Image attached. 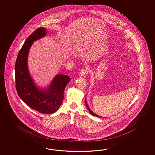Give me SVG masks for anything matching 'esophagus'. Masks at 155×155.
Returning a JSON list of instances; mask_svg holds the SVG:
<instances>
[{
  "label": "esophagus",
  "mask_w": 155,
  "mask_h": 155,
  "mask_svg": "<svg viewBox=\"0 0 155 155\" xmlns=\"http://www.w3.org/2000/svg\"><path fill=\"white\" fill-rule=\"evenodd\" d=\"M88 73V70L87 69H83L81 70L80 73H79V75L80 76H84L86 74H87Z\"/></svg>",
  "instance_id": "34e87169"
}]
</instances>
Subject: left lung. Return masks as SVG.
<instances>
[{
    "instance_id": "8db88e82",
    "label": "left lung",
    "mask_w": 155,
    "mask_h": 155,
    "mask_svg": "<svg viewBox=\"0 0 155 155\" xmlns=\"http://www.w3.org/2000/svg\"><path fill=\"white\" fill-rule=\"evenodd\" d=\"M85 103H86V107H87V108L88 109V110H89V112H90V113L91 114V115H92L94 116H96V117H102V116H100L97 115H96V114H95V113H94V112H92V111L90 110V109L89 108V106H88V105H87V102H86V101L85 100Z\"/></svg>"
}]
</instances>
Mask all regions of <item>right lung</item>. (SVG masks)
Instances as JSON below:
<instances>
[{
	"mask_svg": "<svg viewBox=\"0 0 155 155\" xmlns=\"http://www.w3.org/2000/svg\"><path fill=\"white\" fill-rule=\"evenodd\" d=\"M45 34V29L39 28L24 43L15 63V86L20 99L31 109L41 114H51L56 112L62 104L64 90L71 79L66 75H58L47 90H41L35 85L28 69V55L33 41Z\"/></svg>",
	"mask_w": 155,
	"mask_h": 155,
	"instance_id": "1",
	"label": "right lung"
}]
</instances>
